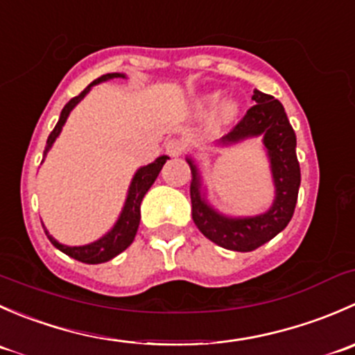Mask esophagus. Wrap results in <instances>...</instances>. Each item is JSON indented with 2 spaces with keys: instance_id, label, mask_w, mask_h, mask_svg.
<instances>
[{
  "instance_id": "obj_1",
  "label": "esophagus",
  "mask_w": 355,
  "mask_h": 355,
  "mask_svg": "<svg viewBox=\"0 0 355 355\" xmlns=\"http://www.w3.org/2000/svg\"><path fill=\"white\" fill-rule=\"evenodd\" d=\"M164 149H166V155L177 157L184 153L185 149V142L180 141V139H170V141L164 144Z\"/></svg>"
}]
</instances>
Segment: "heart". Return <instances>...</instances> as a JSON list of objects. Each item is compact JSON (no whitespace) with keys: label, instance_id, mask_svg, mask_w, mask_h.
I'll use <instances>...</instances> for the list:
<instances>
[{"label":"heart","instance_id":"1","mask_svg":"<svg viewBox=\"0 0 355 355\" xmlns=\"http://www.w3.org/2000/svg\"><path fill=\"white\" fill-rule=\"evenodd\" d=\"M221 102V92H211V94H206L200 98L199 101V110L202 113H214L218 110L219 103ZM239 103L235 99H225L220 107V114L223 121H232L239 114Z\"/></svg>","mask_w":355,"mask_h":355}]
</instances>
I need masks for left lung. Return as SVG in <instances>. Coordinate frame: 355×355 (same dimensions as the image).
<instances>
[{"label": "left lung", "instance_id": "8db88e82", "mask_svg": "<svg viewBox=\"0 0 355 355\" xmlns=\"http://www.w3.org/2000/svg\"><path fill=\"white\" fill-rule=\"evenodd\" d=\"M252 108L241 123L214 142L216 148H230L247 139L261 137L270 161L275 199L264 213L254 216L223 214L207 200V189L202 182L199 164L194 156L187 155L191 166L192 220L204 237L223 249L249 252L277 237L292 220L300 187V166L297 161V139L290 125L284 105L273 96L254 89Z\"/></svg>", "mask_w": 355, "mask_h": 355}]
</instances>
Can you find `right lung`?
I'll return each mask as SVG.
<instances>
[{
  "instance_id": "right-lung-1",
  "label": "right lung",
  "mask_w": 355,
  "mask_h": 355,
  "mask_svg": "<svg viewBox=\"0 0 355 355\" xmlns=\"http://www.w3.org/2000/svg\"><path fill=\"white\" fill-rule=\"evenodd\" d=\"M125 77H127V75L118 73V71H114V73L103 75V77L96 78L94 82H91V84H89L87 87L80 92V94L75 96L73 99H70V101L65 105V108L62 110L58 123H56V127L53 128V132L49 134L48 141H46L44 157L48 156L49 149L53 148V144H55V141L58 139V135L62 134V128H63V125H65L68 114H70L71 110H73L75 106H77L78 103H80L82 99L89 94V91H91L94 85L101 84V82L113 80V78H125ZM166 159H168V156H159V157H156L153 163L146 164V166H141L137 171H135L134 177H132L130 185H128L127 198H125V202H123V207H121L120 216H118V220L114 221L113 227H111L110 230L103 235V237H99L98 241L91 242V244H85V245L60 244V242L56 241L53 235H49V232L46 230V227L42 225V227H44L46 235H48L49 242H51L56 249H60L62 252H65L67 256L73 257V259L80 261V263H85V264L106 263V261L113 259L114 256H118L120 252H123V250L127 249L132 242H134L135 234H137L139 221H141L142 199H144L146 192L151 189V185L155 184V180L157 178V175H159L161 168H163V164L166 163Z\"/></svg>"
}]
</instances>
